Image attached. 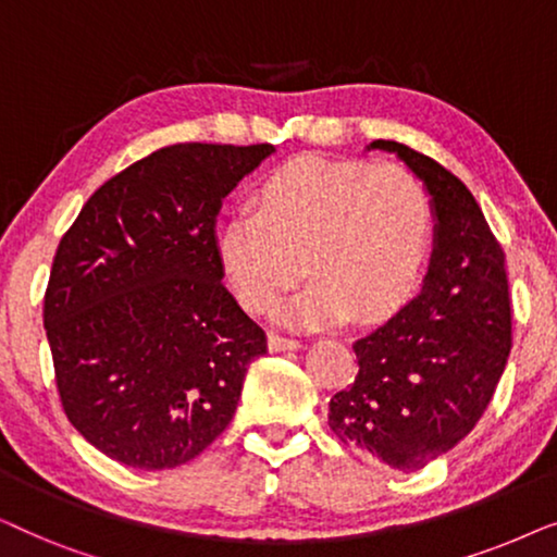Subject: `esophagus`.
Here are the masks:
<instances>
[{
  "instance_id": "obj_1",
  "label": "esophagus",
  "mask_w": 557,
  "mask_h": 557,
  "mask_svg": "<svg viewBox=\"0 0 557 557\" xmlns=\"http://www.w3.org/2000/svg\"><path fill=\"white\" fill-rule=\"evenodd\" d=\"M301 342L294 337H284V334H271L269 349L271 352H286V349H299Z\"/></svg>"
}]
</instances>
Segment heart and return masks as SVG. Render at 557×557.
I'll return each instance as SVG.
<instances>
[{
  "label": "heart",
  "instance_id": "b5f03b06",
  "mask_svg": "<svg viewBox=\"0 0 557 557\" xmlns=\"http://www.w3.org/2000/svg\"><path fill=\"white\" fill-rule=\"evenodd\" d=\"M253 202L256 212L225 220L215 246L235 296L256 314H269L307 271L314 281L281 307L284 322H370L400 307L421 273L431 205L398 164L296 157L265 174Z\"/></svg>",
  "mask_w": 557,
  "mask_h": 557
}]
</instances>
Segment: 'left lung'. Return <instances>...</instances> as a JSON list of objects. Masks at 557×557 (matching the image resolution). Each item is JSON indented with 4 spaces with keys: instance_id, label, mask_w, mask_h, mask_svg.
<instances>
[{
    "instance_id": "left-lung-1",
    "label": "left lung",
    "mask_w": 557,
    "mask_h": 557,
    "mask_svg": "<svg viewBox=\"0 0 557 557\" xmlns=\"http://www.w3.org/2000/svg\"><path fill=\"white\" fill-rule=\"evenodd\" d=\"M368 149L398 154L423 180L436 215L421 294L355 339L357 375L330 400V429L345 444L416 471L454 448L484 416L512 349L505 250L467 185L398 141Z\"/></svg>"
}]
</instances>
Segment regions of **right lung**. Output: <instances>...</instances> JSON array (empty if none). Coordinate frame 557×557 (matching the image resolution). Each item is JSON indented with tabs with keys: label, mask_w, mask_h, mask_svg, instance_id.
Listing matches in <instances>:
<instances>
[{
	"label": "right lung",
	"mask_w": 557,
	"mask_h": 557,
	"mask_svg": "<svg viewBox=\"0 0 557 557\" xmlns=\"http://www.w3.org/2000/svg\"><path fill=\"white\" fill-rule=\"evenodd\" d=\"M271 144H174L103 182L52 261L42 322L63 410L126 467L174 469L233 421L265 332L223 284L215 218Z\"/></svg>",
	"instance_id": "obj_1"
}]
</instances>
